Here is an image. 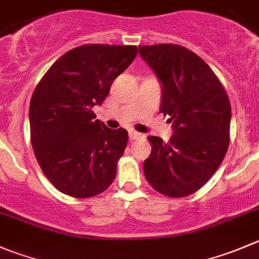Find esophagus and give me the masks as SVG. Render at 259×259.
Here are the masks:
<instances>
[{
  "mask_svg": "<svg viewBox=\"0 0 259 259\" xmlns=\"http://www.w3.org/2000/svg\"><path fill=\"white\" fill-rule=\"evenodd\" d=\"M144 135L140 134V133H137V132H129V138L130 140H137V139H140V138H143Z\"/></svg>",
  "mask_w": 259,
  "mask_h": 259,
  "instance_id": "esophagus-1",
  "label": "esophagus"
}]
</instances>
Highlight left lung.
<instances>
[{"label":"left lung","mask_w":259,"mask_h":259,"mask_svg":"<svg viewBox=\"0 0 259 259\" xmlns=\"http://www.w3.org/2000/svg\"><path fill=\"white\" fill-rule=\"evenodd\" d=\"M163 86L160 112L175 134L149 137L144 175L155 191L185 197L202 187L222 164L230 140L232 106L217 74L197 54L176 44L139 47Z\"/></svg>","instance_id":"left-lung-1"}]
</instances>
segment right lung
I'll return each instance as SVG.
<instances>
[{"instance_id":"obj_1","label":"right lung","mask_w":259,"mask_h":259,"mask_svg":"<svg viewBox=\"0 0 259 259\" xmlns=\"http://www.w3.org/2000/svg\"><path fill=\"white\" fill-rule=\"evenodd\" d=\"M137 54L135 45H81L63 54L35 87L30 140L42 173L62 193L87 199L115 180L127 132L107 129L92 107Z\"/></svg>"}]
</instances>
